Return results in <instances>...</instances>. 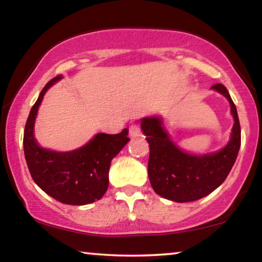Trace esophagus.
Segmentation results:
<instances>
[{
	"instance_id": "obj_1",
	"label": "esophagus",
	"mask_w": 262,
	"mask_h": 262,
	"mask_svg": "<svg viewBox=\"0 0 262 262\" xmlns=\"http://www.w3.org/2000/svg\"><path fill=\"white\" fill-rule=\"evenodd\" d=\"M128 135H130L131 138H137L142 136V131L141 127L138 126L137 124H132L130 127H128Z\"/></svg>"
}]
</instances>
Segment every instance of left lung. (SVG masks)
<instances>
[{
  "label": "left lung",
  "mask_w": 262,
  "mask_h": 262,
  "mask_svg": "<svg viewBox=\"0 0 262 262\" xmlns=\"http://www.w3.org/2000/svg\"><path fill=\"white\" fill-rule=\"evenodd\" d=\"M212 89L220 92L230 102L234 126L230 141L218 152L192 155L182 151L162 126L159 117L143 118L141 126L150 146L148 175L154 191L163 198L178 203L194 202L213 192L230 173L241 145V127L228 89L217 83Z\"/></svg>",
  "instance_id": "left-lung-1"
}]
</instances>
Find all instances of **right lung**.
<instances>
[{
	"label": "right lung",
	"mask_w": 262,
	"mask_h": 262,
	"mask_svg": "<svg viewBox=\"0 0 262 262\" xmlns=\"http://www.w3.org/2000/svg\"><path fill=\"white\" fill-rule=\"evenodd\" d=\"M62 78L53 77L42 88L32 107L24 132V151L35 184L58 202L85 205L102 198L108 188L111 161L130 141L128 130L120 134H98L87 144L73 151L58 152L41 148L34 138V121L46 91Z\"/></svg>",
	"instance_id": "right-lung-1"
}]
</instances>
